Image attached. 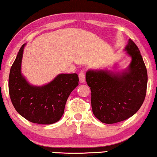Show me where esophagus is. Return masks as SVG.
<instances>
[{
    "label": "esophagus",
    "instance_id": "1",
    "mask_svg": "<svg viewBox=\"0 0 157 157\" xmlns=\"http://www.w3.org/2000/svg\"><path fill=\"white\" fill-rule=\"evenodd\" d=\"M79 79L80 82H84L85 81V73L84 70H81V72L79 73Z\"/></svg>",
    "mask_w": 157,
    "mask_h": 157
}]
</instances>
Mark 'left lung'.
<instances>
[{"instance_id": "1", "label": "left lung", "mask_w": 157, "mask_h": 157, "mask_svg": "<svg viewBox=\"0 0 157 157\" xmlns=\"http://www.w3.org/2000/svg\"><path fill=\"white\" fill-rule=\"evenodd\" d=\"M125 51L132 61L124 72L88 70L85 75L91 90L93 114L106 124L132 117L139 110L146 97L147 70L139 49L129 39Z\"/></svg>"}]
</instances>
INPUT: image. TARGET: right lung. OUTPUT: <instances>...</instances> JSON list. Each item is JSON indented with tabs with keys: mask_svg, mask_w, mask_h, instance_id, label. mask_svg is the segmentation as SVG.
<instances>
[{
	"mask_svg": "<svg viewBox=\"0 0 157 157\" xmlns=\"http://www.w3.org/2000/svg\"><path fill=\"white\" fill-rule=\"evenodd\" d=\"M25 44L20 48L10 70L9 90L15 109L29 122L51 124L60 120L72 91L78 85L77 74H60L43 86L29 84L21 73Z\"/></svg>",
	"mask_w": 157,
	"mask_h": 157,
	"instance_id": "obj_1",
	"label": "right lung"
}]
</instances>
